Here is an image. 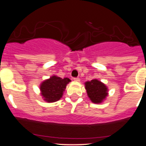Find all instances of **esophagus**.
<instances>
[{
	"label": "esophagus",
	"instance_id": "1",
	"mask_svg": "<svg viewBox=\"0 0 146 146\" xmlns=\"http://www.w3.org/2000/svg\"><path fill=\"white\" fill-rule=\"evenodd\" d=\"M74 81H75V82H79V81H80V79H79V78H78V77H76V78H74Z\"/></svg>",
	"mask_w": 146,
	"mask_h": 146
}]
</instances>
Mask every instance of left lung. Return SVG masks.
Segmentation results:
<instances>
[{"label":"left lung","instance_id":"obj_1","mask_svg":"<svg viewBox=\"0 0 146 146\" xmlns=\"http://www.w3.org/2000/svg\"><path fill=\"white\" fill-rule=\"evenodd\" d=\"M85 89L90 100L94 104L102 103L108 96V88L97 79L85 82Z\"/></svg>","mask_w":146,"mask_h":146}]
</instances>
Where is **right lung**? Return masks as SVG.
<instances>
[{
    "label": "right lung",
    "mask_w": 146,
    "mask_h": 146,
    "mask_svg": "<svg viewBox=\"0 0 146 146\" xmlns=\"http://www.w3.org/2000/svg\"><path fill=\"white\" fill-rule=\"evenodd\" d=\"M71 82L69 78H64L52 76L50 79L42 82L40 86L41 95L45 102L52 103L60 100L63 95L67 84Z\"/></svg>",
    "instance_id": "right-lung-1"
}]
</instances>
